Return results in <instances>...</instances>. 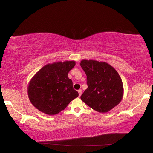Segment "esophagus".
I'll return each instance as SVG.
<instances>
[{
    "label": "esophagus",
    "instance_id": "obj_1",
    "mask_svg": "<svg viewBox=\"0 0 153 153\" xmlns=\"http://www.w3.org/2000/svg\"><path fill=\"white\" fill-rule=\"evenodd\" d=\"M78 93H79V97H81V95L82 94V90L81 89H79L78 90Z\"/></svg>",
    "mask_w": 153,
    "mask_h": 153
}]
</instances>
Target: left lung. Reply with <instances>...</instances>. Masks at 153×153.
I'll use <instances>...</instances> for the list:
<instances>
[{"mask_svg":"<svg viewBox=\"0 0 153 153\" xmlns=\"http://www.w3.org/2000/svg\"><path fill=\"white\" fill-rule=\"evenodd\" d=\"M80 65L87 76L88 88L81 97L83 102L100 113L108 112L120 103L123 82L114 67L94 60H82Z\"/></svg>","mask_w":153,"mask_h":153,"instance_id":"obj_1","label":"left lung"}]
</instances>
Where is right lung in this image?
Returning a JSON list of instances; mask_svg holds the SVG:
<instances>
[{
    "label": "right lung",
    "instance_id": "right-lung-1",
    "mask_svg": "<svg viewBox=\"0 0 153 153\" xmlns=\"http://www.w3.org/2000/svg\"><path fill=\"white\" fill-rule=\"evenodd\" d=\"M75 65L74 60L54 62L45 65L34 75L28 84L27 94L36 108L48 115H56L78 97L68 77Z\"/></svg>",
    "mask_w": 153,
    "mask_h": 153
}]
</instances>
